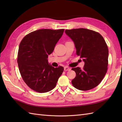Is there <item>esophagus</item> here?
Listing matches in <instances>:
<instances>
[{
	"label": "esophagus",
	"mask_w": 122,
	"mask_h": 122,
	"mask_svg": "<svg viewBox=\"0 0 122 122\" xmlns=\"http://www.w3.org/2000/svg\"><path fill=\"white\" fill-rule=\"evenodd\" d=\"M64 71H70L71 70V69L69 68V67H68V66H65L64 68Z\"/></svg>",
	"instance_id": "34e87169"
}]
</instances>
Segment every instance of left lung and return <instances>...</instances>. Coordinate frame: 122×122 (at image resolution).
Segmentation results:
<instances>
[{
  "label": "left lung",
  "mask_w": 122,
  "mask_h": 122,
  "mask_svg": "<svg viewBox=\"0 0 122 122\" xmlns=\"http://www.w3.org/2000/svg\"><path fill=\"white\" fill-rule=\"evenodd\" d=\"M65 32L74 42L76 54L84 62L83 69H72L76 73L72 84L79 90L92 89L107 72L108 50L105 41L99 33L85 28L66 30Z\"/></svg>",
  "instance_id": "obj_1"
}]
</instances>
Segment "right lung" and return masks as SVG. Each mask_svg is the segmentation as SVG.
I'll use <instances>...</instances> for the list:
<instances>
[{
	"label": "right lung",
	"instance_id": "right-lung-1",
	"mask_svg": "<svg viewBox=\"0 0 122 122\" xmlns=\"http://www.w3.org/2000/svg\"><path fill=\"white\" fill-rule=\"evenodd\" d=\"M64 29H40L26 35L20 42L17 62L20 73L30 89L39 93L53 89L64 68H54L48 62Z\"/></svg>",
	"mask_w": 122,
	"mask_h": 122
}]
</instances>
